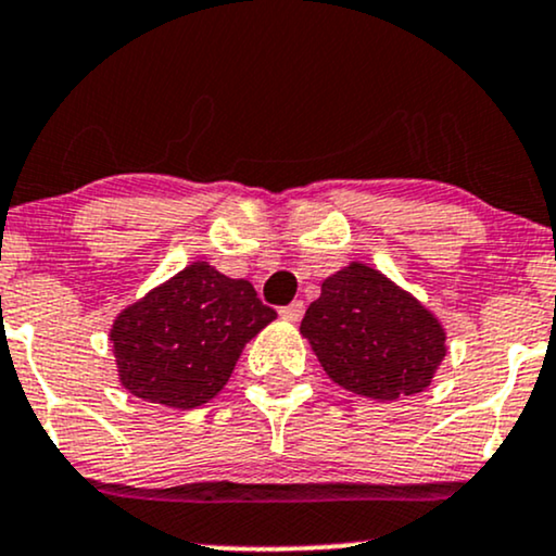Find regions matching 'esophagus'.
<instances>
[{"label":"esophagus","mask_w":556,"mask_h":556,"mask_svg":"<svg viewBox=\"0 0 556 556\" xmlns=\"http://www.w3.org/2000/svg\"><path fill=\"white\" fill-rule=\"evenodd\" d=\"M303 311H305L303 300H295V303H290V305H285V308H279V316H282L285 321H300Z\"/></svg>","instance_id":"obj_1"}]
</instances>
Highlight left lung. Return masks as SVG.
Here are the masks:
<instances>
[{
	"label": "left lung",
	"instance_id": "8db88e82",
	"mask_svg": "<svg viewBox=\"0 0 556 556\" xmlns=\"http://www.w3.org/2000/svg\"><path fill=\"white\" fill-rule=\"evenodd\" d=\"M300 334L308 337L331 381L371 400L424 392L446 353L442 324L363 264L324 279L321 298L305 311Z\"/></svg>",
	"mask_w": 556,
	"mask_h": 556
}]
</instances>
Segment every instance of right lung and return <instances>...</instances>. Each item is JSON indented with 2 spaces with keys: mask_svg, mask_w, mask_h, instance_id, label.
Segmentation results:
<instances>
[{
  "mask_svg": "<svg viewBox=\"0 0 556 556\" xmlns=\"http://www.w3.org/2000/svg\"><path fill=\"white\" fill-rule=\"evenodd\" d=\"M274 318L251 282L198 261L117 316L119 379L146 402L198 407L222 392L245 342Z\"/></svg>",
  "mask_w": 556,
  "mask_h": 556,
  "instance_id": "add662e5",
  "label": "right lung"
}]
</instances>
